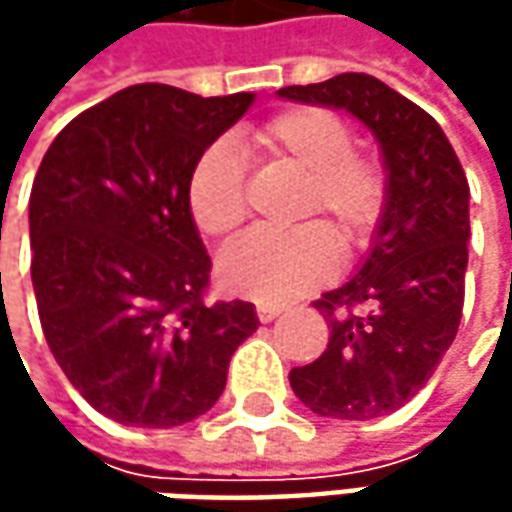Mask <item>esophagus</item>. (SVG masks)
<instances>
[{
    "label": "esophagus",
    "mask_w": 512,
    "mask_h": 512,
    "mask_svg": "<svg viewBox=\"0 0 512 512\" xmlns=\"http://www.w3.org/2000/svg\"><path fill=\"white\" fill-rule=\"evenodd\" d=\"M279 313H282V307H276V305H259V307H256V316H259V322H262V325L273 322V319H276Z\"/></svg>",
    "instance_id": "obj_1"
}]
</instances>
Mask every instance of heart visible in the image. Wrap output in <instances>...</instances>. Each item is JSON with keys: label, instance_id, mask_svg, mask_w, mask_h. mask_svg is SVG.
<instances>
[{"label": "heart", "instance_id": "1", "mask_svg": "<svg viewBox=\"0 0 512 512\" xmlns=\"http://www.w3.org/2000/svg\"><path fill=\"white\" fill-rule=\"evenodd\" d=\"M253 150L305 179L293 219L323 227L250 233L222 253L219 282L250 302L285 305L333 279L339 253L331 235L347 253L373 239L387 205V179L373 156L353 150V130L342 116L322 108L282 110L253 133ZM187 207L196 227L213 239H227L245 225V168L227 142H213L196 156Z\"/></svg>", "mask_w": 512, "mask_h": 512}]
</instances>
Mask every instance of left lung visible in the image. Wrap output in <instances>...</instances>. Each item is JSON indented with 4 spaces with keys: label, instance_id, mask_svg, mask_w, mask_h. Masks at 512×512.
Segmentation results:
<instances>
[{
    "label": "left lung",
    "instance_id": "8db88e82",
    "mask_svg": "<svg viewBox=\"0 0 512 512\" xmlns=\"http://www.w3.org/2000/svg\"><path fill=\"white\" fill-rule=\"evenodd\" d=\"M282 99L347 110L379 142L387 205L362 267L313 307L327 350L290 370L316 416L367 422L407 404L456 339L470 242V187L439 122L367 73L290 85Z\"/></svg>",
    "mask_w": 512,
    "mask_h": 512
}]
</instances>
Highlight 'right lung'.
Instances as JSON below:
<instances>
[{"label":"right lung","instance_id":"right-lung-1","mask_svg":"<svg viewBox=\"0 0 512 512\" xmlns=\"http://www.w3.org/2000/svg\"><path fill=\"white\" fill-rule=\"evenodd\" d=\"M253 93L133 85L53 139L30 190V279L50 353L102 416L176 427L219 402L250 302L202 299L210 282L187 207L196 156Z\"/></svg>","mask_w":512,"mask_h":512}]
</instances>
